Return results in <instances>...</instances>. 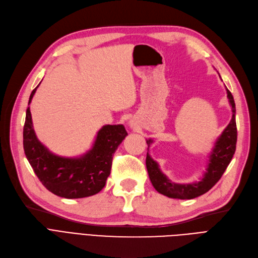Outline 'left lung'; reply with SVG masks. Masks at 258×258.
Returning a JSON list of instances; mask_svg holds the SVG:
<instances>
[{"label":"left lung","instance_id":"8db88e82","mask_svg":"<svg viewBox=\"0 0 258 258\" xmlns=\"http://www.w3.org/2000/svg\"><path fill=\"white\" fill-rule=\"evenodd\" d=\"M227 98L232 106V120L228 125L224 128L222 134L216 141L213 151L209 154V160L206 172L202 179L198 183L191 184H177L173 183L160 171L158 164L147 153V169L151 179L152 185L157 191L168 198L188 200L195 199L197 197L206 194L209 189H212L219 179L221 178L227 166L230 165L233 155L236 151L237 142V127H236V107L234 98L231 91L226 88ZM153 140H147L148 149Z\"/></svg>","mask_w":258,"mask_h":258}]
</instances>
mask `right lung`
I'll return each instance as SVG.
<instances>
[{"instance_id": "right-lung-1", "label": "right lung", "mask_w": 258, "mask_h": 258, "mask_svg": "<svg viewBox=\"0 0 258 258\" xmlns=\"http://www.w3.org/2000/svg\"><path fill=\"white\" fill-rule=\"evenodd\" d=\"M38 86L32 91L28 105ZM126 136L127 132L122 124H107L98 132L87 153L80 157H61L53 154L38 140L28 106L23 127V148L35 174L49 191L66 199H81L98 194L104 188L110 174L112 155Z\"/></svg>"}]
</instances>
